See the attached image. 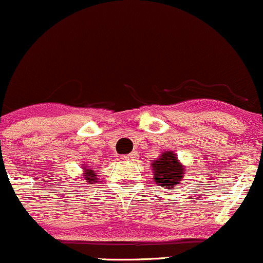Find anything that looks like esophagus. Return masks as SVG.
<instances>
[{"mask_svg":"<svg viewBox=\"0 0 263 263\" xmlns=\"http://www.w3.org/2000/svg\"><path fill=\"white\" fill-rule=\"evenodd\" d=\"M137 158H138V153H137V152H133V153H130L129 155H126L125 159L134 162V160H137Z\"/></svg>","mask_w":263,"mask_h":263,"instance_id":"obj_1","label":"esophagus"}]
</instances>
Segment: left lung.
Here are the masks:
<instances>
[{
	"mask_svg": "<svg viewBox=\"0 0 263 263\" xmlns=\"http://www.w3.org/2000/svg\"><path fill=\"white\" fill-rule=\"evenodd\" d=\"M151 166L154 182L166 189L176 188L180 184L187 172L173 151L163 152L154 162H152Z\"/></svg>",
	"mask_w": 263,
	"mask_h": 263,
	"instance_id": "obj_1",
	"label": "left lung"
}]
</instances>
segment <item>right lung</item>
Masks as SVG:
<instances>
[{
    "mask_svg": "<svg viewBox=\"0 0 263 263\" xmlns=\"http://www.w3.org/2000/svg\"><path fill=\"white\" fill-rule=\"evenodd\" d=\"M81 168H83V177L85 179V182L90 183V184H94V183L98 182V172L95 169L87 168V165L81 164Z\"/></svg>",
    "mask_w": 263,
    "mask_h": 263,
    "instance_id": "right-lung-1",
    "label": "right lung"
}]
</instances>
